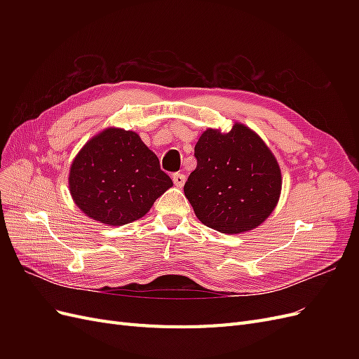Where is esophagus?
<instances>
[{"instance_id":"1","label":"esophagus","mask_w":359,"mask_h":359,"mask_svg":"<svg viewBox=\"0 0 359 359\" xmlns=\"http://www.w3.org/2000/svg\"><path fill=\"white\" fill-rule=\"evenodd\" d=\"M172 181L177 187H182L184 182H186V175H184V173L177 172V173H173V175H172Z\"/></svg>"}]
</instances>
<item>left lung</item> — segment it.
Segmentation results:
<instances>
[{
	"instance_id": "obj_1",
	"label": "left lung",
	"mask_w": 359,
	"mask_h": 359,
	"mask_svg": "<svg viewBox=\"0 0 359 359\" xmlns=\"http://www.w3.org/2000/svg\"><path fill=\"white\" fill-rule=\"evenodd\" d=\"M194 157L198 166L184 193L205 226L240 233L273 212L281 190L278 163L248 127L235 124L229 133L208 128L194 147Z\"/></svg>"
}]
</instances>
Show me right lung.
I'll list each match as a JSON object with an SVG mask.
<instances>
[{"label":"right lung","instance_id":"1","mask_svg":"<svg viewBox=\"0 0 359 359\" xmlns=\"http://www.w3.org/2000/svg\"><path fill=\"white\" fill-rule=\"evenodd\" d=\"M69 184L73 201L86 215L121 226L145 215L172 180L139 135L107 128L76 156Z\"/></svg>","mask_w":359,"mask_h":359}]
</instances>
